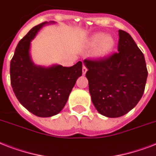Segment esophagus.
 I'll return each instance as SVG.
<instances>
[{
	"label": "esophagus",
	"instance_id": "34e87169",
	"mask_svg": "<svg viewBox=\"0 0 156 156\" xmlns=\"http://www.w3.org/2000/svg\"><path fill=\"white\" fill-rule=\"evenodd\" d=\"M87 67H86L85 66H83V73H84V74H85V73H87Z\"/></svg>",
	"mask_w": 156,
	"mask_h": 156
}]
</instances>
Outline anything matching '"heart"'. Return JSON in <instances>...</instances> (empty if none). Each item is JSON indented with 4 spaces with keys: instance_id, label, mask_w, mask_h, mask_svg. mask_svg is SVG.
<instances>
[{
    "instance_id": "obj_1",
    "label": "heart",
    "mask_w": 156,
    "mask_h": 156,
    "mask_svg": "<svg viewBox=\"0 0 156 156\" xmlns=\"http://www.w3.org/2000/svg\"><path fill=\"white\" fill-rule=\"evenodd\" d=\"M114 40L111 36L101 33L95 34L88 40V47L90 48H96V56H104L111 52L114 47Z\"/></svg>"
}]
</instances>
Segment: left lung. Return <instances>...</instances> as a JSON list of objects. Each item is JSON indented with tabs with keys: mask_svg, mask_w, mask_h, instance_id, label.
<instances>
[{
	"mask_svg": "<svg viewBox=\"0 0 156 156\" xmlns=\"http://www.w3.org/2000/svg\"><path fill=\"white\" fill-rule=\"evenodd\" d=\"M118 32V52L84 60L93 104L100 114L113 118L137 105L148 75L144 55L133 38L125 30Z\"/></svg>",
	"mask_w": 156,
	"mask_h": 156,
	"instance_id": "8db88e82",
	"label": "left lung"
}]
</instances>
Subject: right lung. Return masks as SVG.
I'll return each instance as SVG.
<instances>
[{
    "label": "right lung",
    "mask_w": 156,
    "mask_h": 156,
    "mask_svg": "<svg viewBox=\"0 0 156 156\" xmlns=\"http://www.w3.org/2000/svg\"><path fill=\"white\" fill-rule=\"evenodd\" d=\"M47 23L34 27L19 41L10 62V83L16 97L28 111L40 117L55 116L63 109L83 73L82 61L71 67L57 65L48 68L31 61L30 41Z\"/></svg>",
    "instance_id": "obj_1"
}]
</instances>
